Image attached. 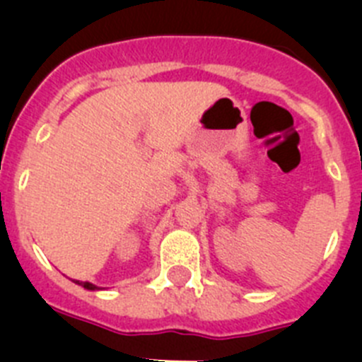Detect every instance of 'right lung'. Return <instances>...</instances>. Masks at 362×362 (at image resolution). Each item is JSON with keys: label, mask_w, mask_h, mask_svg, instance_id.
I'll return each instance as SVG.
<instances>
[{"label": "right lung", "mask_w": 362, "mask_h": 362, "mask_svg": "<svg viewBox=\"0 0 362 362\" xmlns=\"http://www.w3.org/2000/svg\"><path fill=\"white\" fill-rule=\"evenodd\" d=\"M74 283L79 286H83V288H86V290H103V288H99V286L93 285V283H88V281H77V279H74Z\"/></svg>", "instance_id": "add662e5"}]
</instances>
